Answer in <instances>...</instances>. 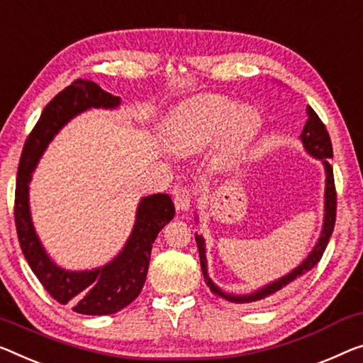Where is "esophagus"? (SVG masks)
I'll return each mask as SVG.
<instances>
[{
    "label": "esophagus",
    "mask_w": 363,
    "mask_h": 363,
    "mask_svg": "<svg viewBox=\"0 0 363 363\" xmlns=\"http://www.w3.org/2000/svg\"><path fill=\"white\" fill-rule=\"evenodd\" d=\"M192 192L187 187H179L174 191V203L177 210H189L192 203Z\"/></svg>",
    "instance_id": "obj_1"
}]
</instances>
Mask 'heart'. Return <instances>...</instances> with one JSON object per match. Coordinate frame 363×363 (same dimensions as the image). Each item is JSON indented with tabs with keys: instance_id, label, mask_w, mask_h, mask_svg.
<instances>
[{
	"instance_id": "heart-1",
	"label": "heart",
	"mask_w": 363,
	"mask_h": 363,
	"mask_svg": "<svg viewBox=\"0 0 363 363\" xmlns=\"http://www.w3.org/2000/svg\"><path fill=\"white\" fill-rule=\"evenodd\" d=\"M259 117L251 107H238L223 96H200L174 113L167 143L179 155L196 153L221 135L226 155L235 153L256 133Z\"/></svg>"
}]
</instances>
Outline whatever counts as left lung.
I'll list each match as a JSON object with an SVG mask.
<instances>
[{
    "mask_svg": "<svg viewBox=\"0 0 363 363\" xmlns=\"http://www.w3.org/2000/svg\"><path fill=\"white\" fill-rule=\"evenodd\" d=\"M306 116H308V121L305 123V128H303L301 132V142L305 145L308 153L323 161L324 169H326V196H324V199H326V202H324V212L326 213H324V225H323L320 240H318V245L315 246V250L310 252V256H308L295 270H291L290 274H286L285 277L275 280V282L269 284L261 290L254 291L251 295L236 296V295H228L225 294V291H221L218 286L210 280L207 274V257H205V241L202 236L196 235L199 256H200V267H202L205 284L210 286V290L213 291L216 298L235 301V303H252V301L267 303L269 301L267 298L274 296L275 294H279L285 285L294 282V280L301 277L303 274L315 267L316 264L320 262L324 250H326L329 238L333 235L334 225H336V208H337V194H336V186H334L333 166L329 164V160H328V158H333V143H331V138H329L326 125H324L321 118L318 117V113L313 111L310 106H306Z\"/></svg>",
    "mask_w": 363,
    "mask_h": 363,
    "instance_id": "8db88e82",
    "label": "left lung"
}]
</instances>
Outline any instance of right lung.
<instances>
[{"instance_id": "obj_1", "label": "right lung", "mask_w": 363, "mask_h": 363, "mask_svg": "<svg viewBox=\"0 0 363 363\" xmlns=\"http://www.w3.org/2000/svg\"><path fill=\"white\" fill-rule=\"evenodd\" d=\"M121 99L89 79H74L43 109L26 140L16 179L14 221L19 245L32 272L53 300L69 305L81 315H112L130 305L147 280L150 254L156 236L174 216V203L167 194L142 199L137 221L123 251L104 267L68 272L55 266L43 251L29 212V181L37 161L69 118L91 107H117Z\"/></svg>"}]
</instances>
